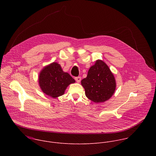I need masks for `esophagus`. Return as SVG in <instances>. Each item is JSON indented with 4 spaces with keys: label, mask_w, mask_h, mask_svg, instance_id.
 Listing matches in <instances>:
<instances>
[{
    "label": "esophagus",
    "mask_w": 156,
    "mask_h": 156,
    "mask_svg": "<svg viewBox=\"0 0 156 156\" xmlns=\"http://www.w3.org/2000/svg\"><path fill=\"white\" fill-rule=\"evenodd\" d=\"M75 80H76V81L77 83H80V82L81 81V78L80 76H78V77H76V78H75Z\"/></svg>",
    "instance_id": "1"
}]
</instances>
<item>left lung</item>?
<instances>
[{
  "mask_svg": "<svg viewBox=\"0 0 156 156\" xmlns=\"http://www.w3.org/2000/svg\"><path fill=\"white\" fill-rule=\"evenodd\" d=\"M86 96L91 101L104 102L113 96L116 89V81L108 65L102 60H97L86 78L81 81Z\"/></svg>",
  "mask_w": 156,
  "mask_h": 156,
  "instance_id": "8db88e82",
  "label": "left lung"
}]
</instances>
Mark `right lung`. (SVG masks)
I'll return each instance as SVG.
<instances>
[{
  "label": "right lung",
  "instance_id": "obj_1",
  "mask_svg": "<svg viewBox=\"0 0 156 156\" xmlns=\"http://www.w3.org/2000/svg\"><path fill=\"white\" fill-rule=\"evenodd\" d=\"M38 82L44 94L56 98L62 96L66 87L75 83V80L67 72L63 71L60 64L52 62L41 70Z\"/></svg>",
  "mask_w": 156,
  "mask_h": 156
}]
</instances>
